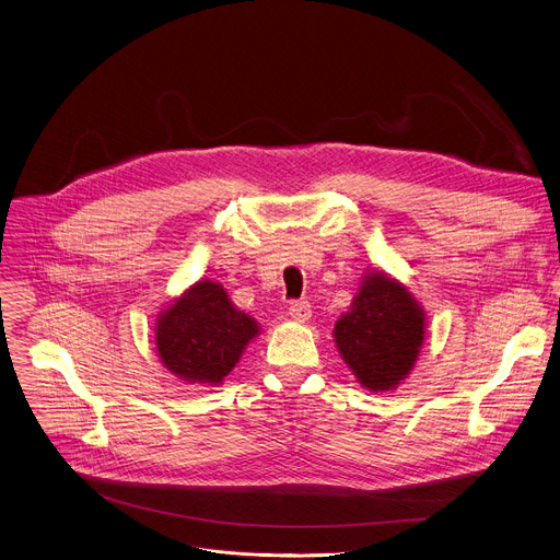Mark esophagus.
I'll use <instances>...</instances> for the list:
<instances>
[{"label":"esophagus","instance_id":"1","mask_svg":"<svg viewBox=\"0 0 560 560\" xmlns=\"http://www.w3.org/2000/svg\"><path fill=\"white\" fill-rule=\"evenodd\" d=\"M288 314L294 318V322H307L312 310H310V303L299 299V301H292L290 307H288Z\"/></svg>","mask_w":560,"mask_h":560}]
</instances>
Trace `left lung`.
<instances>
[{"label": "left lung", "mask_w": 560, "mask_h": 560, "mask_svg": "<svg viewBox=\"0 0 560 560\" xmlns=\"http://www.w3.org/2000/svg\"><path fill=\"white\" fill-rule=\"evenodd\" d=\"M425 316L417 299L385 272L368 275L350 312L335 326L337 348L359 383L385 392L401 383L423 346Z\"/></svg>", "instance_id": "obj_1"}]
</instances>
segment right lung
Segmentation results:
<instances>
[{
	"mask_svg": "<svg viewBox=\"0 0 560 560\" xmlns=\"http://www.w3.org/2000/svg\"><path fill=\"white\" fill-rule=\"evenodd\" d=\"M257 335L255 318L232 305L223 285L199 281L159 314L154 343L173 374L188 383L217 385Z\"/></svg>",
	"mask_w": 560,
	"mask_h": 560,
	"instance_id": "1",
	"label": "right lung"
}]
</instances>
